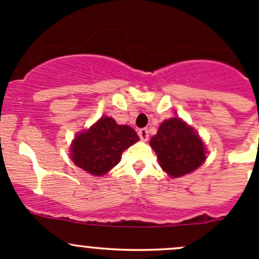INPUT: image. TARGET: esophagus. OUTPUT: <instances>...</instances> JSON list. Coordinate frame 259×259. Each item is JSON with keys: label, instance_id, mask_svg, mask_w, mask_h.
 I'll return each instance as SVG.
<instances>
[{"label": "esophagus", "instance_id": "34e87169", "mask_svg": "<svg viewBox=\"0 0 259 259\" xmlns=\"http://www.w3.org/2000/svg\"><path fill=\"white\" fill-rule=\"evenodd\" d=\"M138 135H139V138L140 139L143 140V142H146V140L149 139V132H148V129H139L138 130Z\"/></svg>", "mask_w": 259, "mask_h": 259}]
</instances>
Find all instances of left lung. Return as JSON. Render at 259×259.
Segmentation results:
<instances>
[{
  "mask_svg": "<svg viewBox=\"0 0 259 259\" xmlns=\"http://www.w3.org/2000/svg\"><path fill=\"white\" fill-rule=\"evenodd\" d=\"M160 166L173 178L192 173L205 160V149L194 130L179 117L165 120L151 138Z\"/></svg>",
  "mask_w": 259,
  "mask_h": 259,
  "instance_id": "8db88e82",
  "label": "left lung"
}]
</instances>
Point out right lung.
I'll return each instance as SVG.
<instances>
[{
  "mask_svg": "<svg viewBox=\"0 0 259 259\" xmlns=\"http://www.w3.org/2000/svg\"><path fill=\"white\" fill-rule=\"evenodd\" d=\"M139 140L133 127L103 116L88 132L77 135L71 148L74 163L93 176H104L120 161L121 154Z\"/></svg>",
  "mask_w": 259,
  "mask_h": 259,
  "instance_id": "1",
  "label": "right lung"
}]
</instances>
